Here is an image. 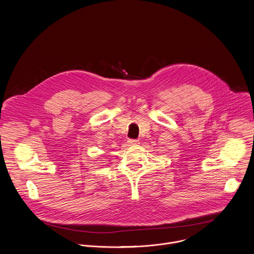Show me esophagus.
Segmentation results:
<instances>
[{"mask_svg":"<svg viewBox=\"0 0 254 254\" xmlns=\"http://www.w3.org/2000/svg\"><path fill=\"white\" fill-rule=\"evenodd\" d=\"M127 143H128L129 145H136V144L139 143V141L136 140V139H128V140H127Z\"/></svg>","mask_w":254,"mask_h":254,"instance_id":"34e87169","label":"esophagus"}]
</instances>
